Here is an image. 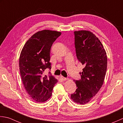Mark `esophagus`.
Masks as SVG:
<instances>
[{
  "mask_svg": "<svg viewBox=\"0 0 123 123\" xmlns=\"http://www.w3.org/2000/svg\"><path fill=\"white\" fill-rule=\"evenodd\" d=\"M61 79H62V80H63V81H66V80H68V79L65 78V77H63V76H62L61 77Z\"/></svg>",
  "mask_w": 123,
  "mask_h": 123,
  "instance_id": "obj_1",
  "label": "esophagus"
}]
</instances>
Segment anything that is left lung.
I'll list each match as a JSON object with an SVG mask.
<instances>
[{
    "label": "left lung",
    "mask_w": 123,
    "mask_h": 123,
    "mask_svg": "<svg viewBox=\"0 0 123 123\" xmlns=\"http://www.w3.org/2000/svg\"><path fill=\"white\" fill-rule=\"evenodd\" d=\"M77 58L84 66L80 73L81 80H75L77 89L71 99L84 105L93 99L103 85L107 67V57L99 39L89 31H74Z\"/></svg>",
    "instance_id": "obj_1"
}]
</instances>
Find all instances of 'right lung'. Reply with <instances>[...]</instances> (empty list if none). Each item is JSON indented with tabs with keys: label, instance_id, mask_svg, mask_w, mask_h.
<instances>
[{
	"label": "right lung",
	"instance_id": "add662e5",
	"mask_svg": "<svg viewBox=\"0 0 123 123\" xmlns=\"http://www.w3.org/2000/svg\"><path fill=\"white\" fill-rule=\"evenodd\" d=\"M61 32L44 30L34 34L26 41L19 59L22 82L31 99L43 102L51 97L57 80L51 75H44L45 69H51L50 51Z\"/></svg>",
	"mask_w": 123,
	"mask_h": 123
}]
</instances>
